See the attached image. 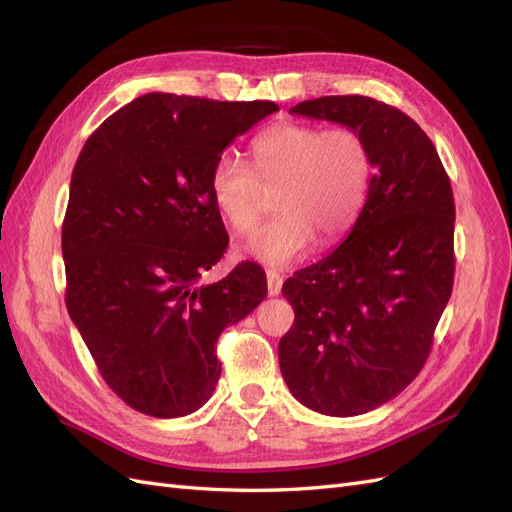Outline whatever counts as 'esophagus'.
<instances>
[{"instance_id": "1", "label": "esophagus", "mask_w": 512, "mask_h": 512, "mask_svg": "<svg viewBox=\"0 0 512 512\" xmlns=\"http://www.w3.org/2000/svg\"><path fill=\"white\" fill-rule=\"evenodd\" d=\"M282 284H284V277L277 273V271H267V290L271 297H277V294L282 292Z\"/></svg>"}]
</instances>
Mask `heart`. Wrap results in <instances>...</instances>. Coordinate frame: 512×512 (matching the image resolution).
I'll return each instance as SVG.
<instances>
[{
    "mask_svg": "<svg viewBox=\"0 0 512 512\" xmlns=\"http://www.w3.org/2000/svg\"><path fill=\"white\" fill-rule=\"evenodd\" d=\"M254 170L235 153L213 162L209 188L226 224L250 235L275 192L280 213L247 245L256 260L286 267L301 260L320 237L331 243L352 226L371 183V151L352 128L322 130L284 123L252 145Z\"/></svg>",
    "mask_w": 512,
    "mask_h": 512,
    "instance_id": "1",
    "label": "heart"
}]
</instances>
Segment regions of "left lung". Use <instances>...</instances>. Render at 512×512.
<instances>
[{
  "label": "left lung",
  "instance_id": "8db88e82",
  "mask_svg": "<svg viewBox=\"0 0 512 512\" xmlns=\"http://www.w3.org/2000/svg\"><path fill=\"white\" fill-rule=\"evenodd\" d=\"M290 113L359 132L374 175L344 243L282 286L294 324L280 339V369L309 410L365 414L418 376L451 299V181L429 136L395 106L324 96Z\"/></svg>",
  "mask_w": 512,
  "mask_h": 512
}]
</instances>
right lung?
Instances as JSON below:
<instances>
[{"label":"right lung","mask_w":512,"mask_h":512,"mask_svg":"<svg viewBox=\"0 0 512 512\" xmlns=\"http://www.w3.org/2000/svg\"><path fill=\"white\" fill-rule=\"evenodd\" d=\"M275 102L147 94L87 138L61 226L66 307L104 382L138 412L177 418L213 395L228 324L267 297L245 260L200 286L228 232L209 177L222 151Z\"/></svg>","instance_id":"1"}]
</instances>
